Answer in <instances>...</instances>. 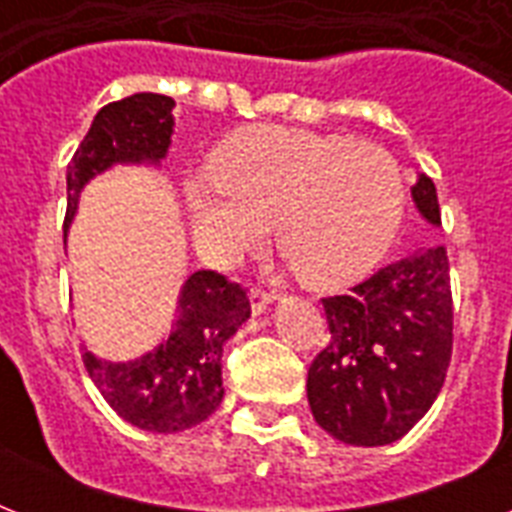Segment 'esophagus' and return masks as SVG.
<instances>
[{"mask_svg":"<svg viewBox=\"0 0 512 512\" xmlns=\"http://www.w3.org/2000/svg\"><path fill=\"white\" fill-rule=\"evenodd\" d=\"M249 300H252V311L255 313H263L268 305L276 300V292H271V289H263V287H252V295H249Z\"/></svg>","mask_w":512,"mask_h":512,"instance_id":"obj_1","label":"esophagus"}]
</instances>
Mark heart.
Masks as SVG:
<instances>
[{"label": "heart", "instance_id": "1", "mask_svg": "<svg viewBox=\"0 0 512 512\" xmlns=\"http://www.w3.org/2000/svg\"><path fill=\"white\" fill-rule=\"evenodd\" d=\"M204 255L231 260L276 220V244L308 284L358 279L396 236L406 177L390 151L337 135L255 127L225 143L188 185Z\"/></svg>", "mask_w": 512, "mask_h": 512}]
</instances>
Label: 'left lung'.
I'll return each mask as SVG.
<instances>
[{
    "label": "left lung",
    "instance_id": "8db88e82",
    "mask_svg": "<svg viewBox=\"0 0 512 512\" xmlns=\"http://www.w3.org/2000/svg\"><path fill=\"white\" fill-rule=\"evenodd\" d=\"M425 220L441 225L433 180L412 188ZM329 342L308 369V404L337 441L385 446L422 420L452 361V281L446 247L414 249L348 295L324 297Z\"/></svg>",
    "mask_w": 512,
    "mask_h": 512
}]
</instances>
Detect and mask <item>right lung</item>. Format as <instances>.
Listing matches in <instances>:
<instances>
[{
  "label": "right lung",
  "mask_w": 512,
  "mask_h": 512,
  "mask_svg": "<svg viewBox=\"0 0 512 512\" xmlns=\"http://www.w3.org/2000/svg\"><path fill=\"white\" fill-rule=\"evenodd\" d=\"M175 100L138 92L98 111L90 132L68 162L66 225L79 191L111 164L159 162L172 138ZM247 289L217 271L188 276L175 332L146 356L111 364L84 350V366L111 409L140 430L177 433L193 428L223 401V345L249 319Z\"/></svg>",
  "instance_id": "1"
}]
</instances>
